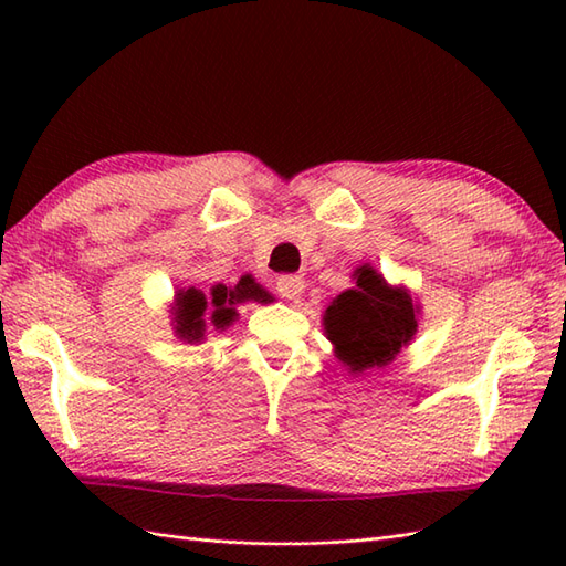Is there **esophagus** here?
<instances>
[{"label":"esophagus","instance_id":"obj_1","mask_svg":"<svg viewBox=\"0 0 566 566\" xmlns=\"http://www.w3.org/2000/svg\"><path fill=\"white\" fill-rule=\"evenodd\" d=\"M306 284H304V276L298 274H282L280 280H276V292L284 298H298L304 294Z\"/></svg>","mask_w":566,"mask_h":566}]
</instances>
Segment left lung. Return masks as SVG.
Listing matches in <instances>:
<instances>
[{
	"label": "left lung",
	"instance_id": "1",
	"mask_svg": "<svg viewBox=\"0 0 566 566\" xmlns=\"http://www.w3.org/2000/svg\"><path fill=\"white\" fill-rule=\"evenodd\" d=\"M355 286L345 290L323 314V331L333 353L350 375L391 365L418 333L420 304L406 286H391L371 264L353 272Z\"/></svg>",
	"mask_w": 566,
	"mask_h": 566
}]
</instances>
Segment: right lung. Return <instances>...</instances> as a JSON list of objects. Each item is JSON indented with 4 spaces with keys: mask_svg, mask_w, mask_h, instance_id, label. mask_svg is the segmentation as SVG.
I'll use <instances>...</instances> for the list:
<instances>
[{
    "mask_svg": "<svg viewBox=\"0 0 566 566\" xmlns=\"http://www.w3.org/2000/svg\"><path fill=\"white\" fill-rule=\"evenodd\" d=\"M270 304L274 296L264 290L262 284L252 280L250 274L240 276L235 286L213 284L209 296L197 286L189 290H177L172 302V331L179 340L189 345H199L207 340L209 326L216 331L231 328L238 321V306L240 304Z\"/></svg>",
    "mask_w": 566,
    "mask_h": 566,
    "instance_id": "add662e5",
    "label": "right lung"
}]
</instances>
